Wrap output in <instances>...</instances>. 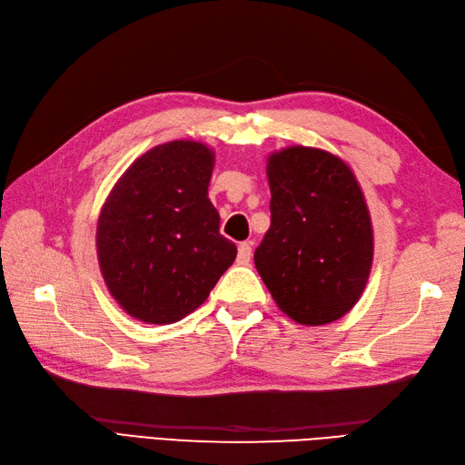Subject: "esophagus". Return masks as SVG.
I'll list each match as a JSON object with an SVG mask.
<instances>
[{"label":"esophagus","instance_id":"34e87169","mask_svg":"<svg viewBox=\"0 0 465 465\" xmlns=\"http://www.w3.org/2000/svg\"><path fill=\"white\" fill-rule=\"evenodd\" d=\"M252 260V242H242L238 248V262L248 263Z\"/></svg>","mask_w":465,"mask_h":465}]
</instances>
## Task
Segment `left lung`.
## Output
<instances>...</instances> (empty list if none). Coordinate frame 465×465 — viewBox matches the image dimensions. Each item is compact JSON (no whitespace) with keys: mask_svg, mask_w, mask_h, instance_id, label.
<instances>
[{"mask_svg":"<svg viewBox=\"0 0 465 465\" xmlns=\"http://www.w3.org/2000/svg\"><path fill=\"white\" fill-rule=\"evenodd\" d=\"M272 225L253 253L283 313L323 325L348 313L368 283L373 232L360 183L340 157L293 145L268 160Z\"/></svg>","mask_w":465,"mask_h":465,"instance_id":"8db88e82","label":"left lung"}]
</instances>
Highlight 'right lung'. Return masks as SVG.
I'll list each match as a JSON object with an SVG mask.
<instances>
[{
	"label": "right lung",
	"instance_id": "right-lung-1",
	"mask_svg": "<svg viewBox=\"0 0 465 465\" xmlns=\"http://www.w3.org/2000/svg\"><path fill=\"white\" fill-rule=\"evenodd\" d=\"M213 152L177 140L143 153L115 183L97 222V260L135 320L173 323L200 308L238 248L207 197Z\"/></svg>",
	"mask_w": 465,
	"mask_h": 465
}]
</instances>
